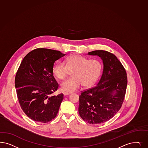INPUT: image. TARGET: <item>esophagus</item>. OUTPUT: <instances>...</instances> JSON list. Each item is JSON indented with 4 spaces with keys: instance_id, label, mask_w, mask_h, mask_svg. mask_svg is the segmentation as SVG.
<instances>
[{
    "instance_id": "esophagus-1",
    "label": "esophagus",
    "mask_w": 148,
    "mask_h": 148,
    "mask_svg": "<svg viewBox=\"0 0 148 148\" xmlns=\"http://www.w3.org/2000/svg\"><path fill=\"white\" fill-rule=\"evenodd\" d=\"M71 94H72V92H64V95H70Z\"/></svg>"
}]
</instances>
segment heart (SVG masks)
Returning a JSON list of instances; mask_svg holds the SVG:
<instances>
[{
	"mask_svg": "<svg viewBox=\"0 0 148 148\" xmlns=\"http://www.w3.org/2000/svg\"><path fill=\"white\" fill-rule=\"evenodd\" d=\"M102 70V64L99 59H89L81 55H73L67 58L65 62H60L53 68V73L59 79H65L70 71L73 77L61 84L62 90L72 92L77 90L82 84L90 87L98 80Z\"/></svg>",
	"mask_w": 148,
	"mask_h": 148,
	"instance_id": "1",
	"label": "heart"
}]
</instances>
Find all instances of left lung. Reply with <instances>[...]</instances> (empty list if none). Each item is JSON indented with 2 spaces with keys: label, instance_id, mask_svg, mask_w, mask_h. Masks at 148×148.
<instances>
[{
  "label": "left lung",
  "instance_id": "obj_1",
  "mask_svg": "<svg viewBox=\"0 0 148 148\" xmlns=\"http://www.w3.org/2000/svg\"><path fill=\"white\" fill-rule=\"evenodd\" d=\"M88 55L100 57L103 70L97 86L82 92L78 112L88 123H103L112 118L122 106L127 84V74L121 62L111 53L97 50Z\"/></svg>",
  "mask_w": 148,
  "mask_h": 148
}]
</instances>
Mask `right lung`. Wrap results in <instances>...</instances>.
Listing matches in <instances>:
<instances>
[{
	"instance_id": "right-lung-1",
	"label": "right lung",
	"mask_w": 148,
	"mask_h": 148,
	"mask_svg": "<svg viewBox=\"0 0 148 148\" xmlns=\"http://www.w3.org/2000/svg\"><path fill=\"white\" fill-rule=\"evenodd\" d=\"M65 56L59 51L37 48L28 53L15 77V88L19 105L34 121L46 123L54 119L64 95L51 96L57 90L53 76L55 61Z\"/></svg>"
}]
</instances>
